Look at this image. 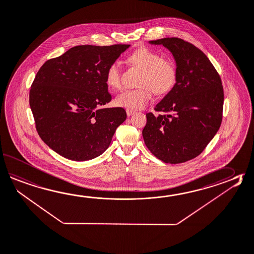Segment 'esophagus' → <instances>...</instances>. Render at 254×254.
I'll return each instance as SVG.
<instances>
[{
    "mask_svg": "<svg viewBox=\"0 0 254 254\" xmlns=\"http://www.w3.org/2000/svg\"><path fill=\"white\" fill-rule=\"evenodd\" d=\"M126 111H127V115L128 117L132 116V115L135 114V110H132V109H127Z\"/></svg>",
    "mask_w": 254,
    "mask_h": 254,
    "instance_id": "34e87169",
    "label": "esophagus"
}]
</instances>
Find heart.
Wrapping results in <instances>:
<instances>
[{
  "mask_svg": "<svg viewBox=\"0 0 254 254\" xmlns=\"http://www.w3.org/2000/svg\"><path fill=\"white\" fill-rule=\"evenodd\" d=\"M130 63L141 67L139 84L134 89H125L119 94L115 103L127 109H141L153 97V92L165 94L170 91L176 81V69L174 63L161 57L157 52L148 48H140L129 57ZM106 82L114 89L121 88V67L119 62L109 65L106 72Z\"/></svg>",
  "mask_w": 254,
  "mask_h": 254,
  "instance_id": "obj_1",
  "label": "heart"
}]
</instances>
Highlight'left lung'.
<instances>
[{"label":"left lung","instance_id":"1","mask_svg":"<svg viewBox=\"0 0 254 254\" xmlns=\"http://www.w3.org/2000/svg\"><path fill=\"white\" fill-rule=\"evenodd\" d=\"M163 45L176 62V81L155 106L165 114H146L143 138L147 148L167 164L200 155L216 135L223 119L221 78L203 52L179 38L149 41Z\"/></svg>","mask_w":254,"mask_h":254}]
</instances>
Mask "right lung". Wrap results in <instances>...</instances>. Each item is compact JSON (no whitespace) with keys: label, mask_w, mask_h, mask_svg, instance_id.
<instances>
[{"label":"right lung","mask_w":254,"mask_h":254,"mask_svg":"<svg viewBox=\"0 0 254 254\" xmlns=\"http://www.w3.org/2000/svg\"><path fill=\"white\" fill-rule=\"evenodd\" d=\"M130 45H80L48 61L37 73L30 106L38 134L52 150L73 161L98 157L127 119L110 102L106 72Z\"/></svg>","instance_id":"1"}]
</instances>
